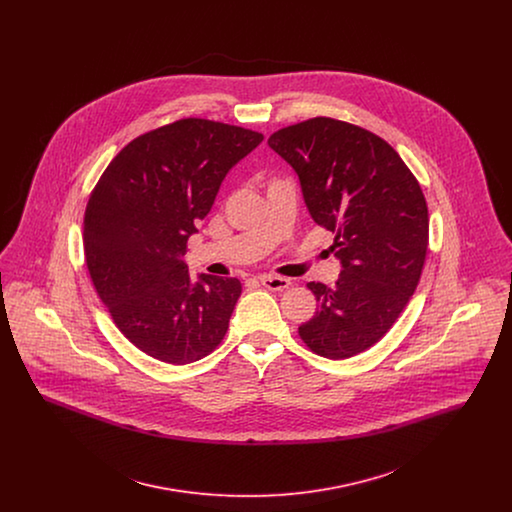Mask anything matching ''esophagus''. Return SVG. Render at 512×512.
<instances>
[{"label": "esophagus", "mask_w": 512, "mask_h": 512, "mask_svg": "<svg viewBox=\"0 0 512 512\" xmlns=\"http://www.w3.org/2000/svg\"><path fill=\"white\" fill-rule=\"evenodd\" d=\"M259 280H261V284H263L267 290H272V292H282V290H286V288L292 284L288 278L272 276V274H263Z\"/></svg>", "instance_id": "34e87169"}]
</instances>
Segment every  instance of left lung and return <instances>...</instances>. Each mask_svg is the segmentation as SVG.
Returning <instances> with one entry per match:
<instances>
[{"instance_id": "1", "label": "left lung", "mask_w": 512, "mask_h": 512, "mask_svg": "<svg viewBox=\"0 0 512 512\" xmlns=\"http://www.w3.org/2000/svg\"><path fill=\"white\" fill-rule=\"evenodd\" d=\"M301 182L313 220L334 232V288L309 282L318 311L299 326L326 359H349L382 340L413 295L428 249V205L399 153L361 126L315 117L268 138Z\"/></svg>"}]
</instances>
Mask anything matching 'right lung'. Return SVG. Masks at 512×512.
I'll return each mask as SVG.
<instances>
[{"instance_id": "1", "label": "right lung", "mask_w": 512, "mask_h": 512, "mask_svg": "<svg viewBox=\"0 0 512 512\" xmlns=\"http://www.w3.org/2000/svg\"><path fill=\"white\" fill-rule=\"evenodd\" d=\"M263 134L180 119L122 147L84 213V255L113 322L149 357L188 365L219 347L242 293L238 278L199 274L184 255L228 171Z\"/></svg>"}]
</instances>
